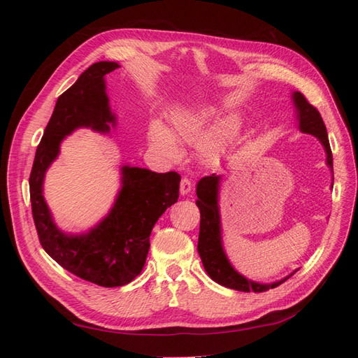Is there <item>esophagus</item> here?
I'll return each instance as SVG.
<instances>
[{
    "label": "esophagus",
    "instance_id": "esophagus-1",
    "mask_svg": "<svg viewBox=\"0 0 358 358\" xmlns=\"http://www.w3.org/2000/svg\"><path fill=\"white\" fill-rule=\"evenodd\" d=\"M191 180L188 178H182L180 180V194L182 196H187V194L191 191Z\"/></svg>",
    "mask_w": 358,
    "mask_h": 358
}]
</instances>
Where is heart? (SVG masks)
Wrapping results in <instances>:
<instances>
[{
	"instance_id": "heart-1",
	"label": "heart",
	"mask_w": 358,
	"mask_h": 358,
	"mask_svg": "<svg viewBox=\"0 0 358 358\" xmlns=\"http://www.w3.org/2000/svg\"><path fill=\"white\" fill-rule=\"evenodd\" d=\"M215 116L216 112L208 106L178 110L170 117V131L159 122L152 124V127H150V140H152V145L167 158L178 159L180 157V149L176 140L185 143L197 142ZM233 128V119H225V121L206 133L203 138L201 136L202 138L197 145L200 157L206 161H213L215 158H218Z\"/></svg>"
}]
</instances>
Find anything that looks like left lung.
Instances as JSON below:
<instances>
[{"mask_svg":"<svg viewBox=\"0 0 358 358\" xmlns=\"http://www.w3.org/2000/svg\"><path fill=\"white\" fill-rule=\"evenodd\" d=\"M294 103L299 112L300 119V129L303 133L313 134L320 138V142L324 145V149L327 152V164L333 170V155L329 143V136L326 125H324L322 117L317 107H313L306 96L301 92H294ZM218 176H204L197 183V201L196 204L200 209V234H199V254L204 270L208 275L227 288L237 289V291H254L263 292L270 288H276L294 273H291L288 278L279 280L273 284H257L252 280L246 279L239 275L233 268V266L227 259L224 249L221 245V224H220V210H218Z\"/></svg>","mask_w":358,"mask_h":358,"instance_id":"1","label":"left lung"}]
</instances>
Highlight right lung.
Returning a JSON list of instances; mask_svg holds the SVG:
<instances>
[{"instance_id": "obj_1", "label": "right lung", "mask_w": 358, "mask_h": 358, "mask_svg": "<svg viewBox=\"0 0 358 358\" xmlns=\"http://www.w3.org/2000/svg\"><path fill=\"white\" fill-rule=\"evenodd\" d=\"M116 62H95L59 95L49 119L29 175V199L38 241L55 262L78 278L95 285L122 287L142 272L149 252V236L159 216L179 197L176 171L155 173L122 167V189L110 213L80 236H67L53 224L43 199V179L59 152L61 140L79 127L107 133L115 116L109 109L104 76Z\"/></svg>"}]
</instances>
